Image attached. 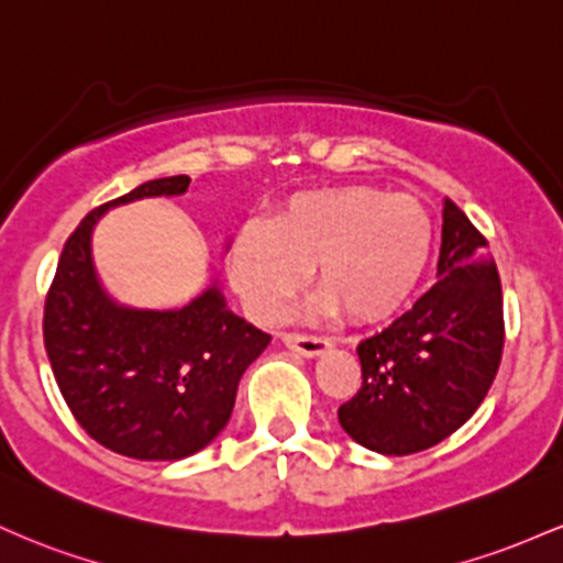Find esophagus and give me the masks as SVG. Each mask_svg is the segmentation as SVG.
<instances>
[{
  "label": "esophagus",
  "mask_w": 563,
  "mask_h": 563,
  "mask_svg": "<svg viewBox=\"0 0 563 563\" xmlns=\"http://www.w3.org/2000/svg\"><path fill=\"white\" fill-rule=\"evenodd\" d=\"M282 343L287 349L298 351L300 356H319L330 349V340L321 338V334H302V332H284Z\"/></svg>",
  "instance_id": "obj_1"
}]
</instances>
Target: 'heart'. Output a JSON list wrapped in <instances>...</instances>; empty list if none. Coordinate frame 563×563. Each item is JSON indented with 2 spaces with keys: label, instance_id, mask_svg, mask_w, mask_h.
<instances>
[{
  "label": "heart",
  "instance_id": "b5f03b06",
  "mask_svg": "<svg viewBox=\"0 0 563 563\" xmlns=\"http://www.w3.org/2000/svg\"><path fill=\"white\" fill-rule=\"evenodd\" d=\"M433 250V220L407 194L338 186L298 194L268 231L244 229L233 242V287L261 321H276L313 268L324 311L356 324L390 319L412 298Z\"/></svg>",
  "mask_w": 563,
  "mask_h": 563
}]
</instances>
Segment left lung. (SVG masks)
Wrapping results in <instances>:
<instances>
[{"instance_id":"8db88e82","label":"left lung","mask_w":563,"mask_h":563,"mask_svg":"<svg viewBox=\"0 0 563 563\" xmlns=\"http://www.w3.org/2000/svg\"><path fill=\"white\" fill-rule=\"evenodd\" d=\"M505 345L503 287L489 242L452 199L444 205L435 284L383 332L358 343L362 388L340 404L353 441L415 454L471 420Z\"/></svg>"}]
</instances>
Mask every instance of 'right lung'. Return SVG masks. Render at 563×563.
Segmentation results:
<instances>
[{
	"label": "right lung",
	"instance_id": "right-lung-1",
	"mask_svg": "<svg viewBox=\"0 0 563 563\" xmlns=\"http://www.w3.org/2000/svg\"><path fill=\"white\" fill-rule=\"evenodd\" d=\"M188 175L148 180L95 207L68 236L44 300V349L74 420L106 450L180 460L225 428L239 377L271 343L210 287L180 311L117 306L92 268L95 220L111 205L186 194Z\"/></svg>",
	"mask_w": 563,
	"mask_h": 563
}]
</instances>
